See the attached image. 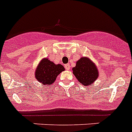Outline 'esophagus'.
I'll use <instances>...</instances> for the list:
<instances>
[{"mask_svg":"<svg viewBox=\"0 0 132 132\" xmlns=\"http://www.w3.org/2000/svg\"><path fill=\"white\" fill-rule=\"evenodd\" d=\"M64 67L67 70H70V64H66L64 65Z\"/></svg>","mask_w":132,"mask_h":132,"instance_id":"34e87169","label":"esophagus"}]
</instances>
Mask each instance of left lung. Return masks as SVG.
<instances>
[{"mask_svg":"<svg viewBox=\"0 0 132 132\" xmlns=\"http://www.w3.org/2000/svg\"><path fill=\"white\" fill-rule=\"evenodd\" d=\"M73 74L81 84L89 86L99 77V71L96 65L88 57H82L76 62L72 68Z\"/></svg>","mask_w":132,"mask_h":132,"instance_id":"obj_1","label":"left lung"}]
</instances>
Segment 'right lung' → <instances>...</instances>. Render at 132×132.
Returning a JSON list of instances; mask_svg holds the SVG:
<instances>
[{"instance_id":"right-lung-1","label":"right lung","mask_w":132,"mask_h":132,"mask_svg":"<svg viewBox=\"0 0 132 132\" xmlns=\"http://www.w3.org/2000/svg\"><path fill=\"white\" fill-rule=\"evenodd\" d=\"M64 70L65 68L62 65L56 64L48 58H44L38 64L34 75L35 78L42 85L49 86L55 82L57 76Z\"/></svg>"}]
</instances>
